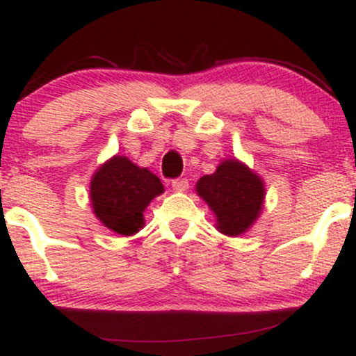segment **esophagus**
<instances>
[{
    "instance_id": "34e87169",
    "label": "esophagus",
    "mask_w": 356,
    "mask_h": 356,
    "mask_svg": "<svg viewBox=\"0 0 356 356\" xmlns=\"http://www.w3.org/2000/svg\"><path fill=\"white\" fill-rule=\"evenodd\" d=\"M187 187H189V181H187V179H174L172 181V189L175 191V192H184V191H187Z\"/></svg>"
}]
</instances>
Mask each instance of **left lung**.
Here are the masks:
<instances>
[{
	"label": "left lung",
	"mask_w": 356,
	"mask_h": 356,
	"mask_svg": "<svg viewBox=\"0 0 356 356\" xmlns=\"http://www.w3.org/2000/svg\"><path fill=\"white\" fill-rule=\"evenodd\" d=\"M195 191L214 212L218 231L234 238L259 218L266 195L259 175L236 159H224L214 174L199 179Z\"/></svg>",
	"instance_id": "1"
}]
</instances>
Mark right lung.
<instances>
[{
	"instance_id": "add662e5",
	"label": "right lung",
	"mask_w": 356,
	"mask_h": 356,
	"mask_svg": "<svg viewBox=\"0 0 356 356\" xmlns=\"http://www.w3.org/2000/svg\"><path fill=\"white\" fill-rule=\"evenodd\" d=\"M164 192L161 179L124 155H113L90 182V201L97 219L115 234L132 236L144 227V211Z\"/></svg>"
}]
</instances>
